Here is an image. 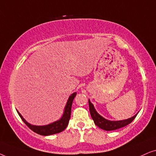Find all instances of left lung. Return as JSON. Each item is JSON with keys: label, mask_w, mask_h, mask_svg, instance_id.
Wrapping results in <instances>:
<instances>
[{"label": "left lung", "mask_w": 156, "mask_h": 156, "mask_svg": "<svg viewBox=\"0 0 156 156\" xmlns=\"http://www.w3.org/2000/svg\"><path fill=\"white\" fill-rule=\"evenodd\" d=\"M89 105L90 114L91 116V118H92L94 121V123L98 127H99L100 129L106 130V131H113V130H116V129H120V128L124 127L128 124H129V123H131L132 121H133V119L136 118V116H137V114H136L135 116L131 117V118H130L129 119H126V120H123V121H108V120H106V119H104V117L100 116V115L96 112L93 104L91 103L89 100Z\"/></svg>", "instance_id": "1"}]
</instances>
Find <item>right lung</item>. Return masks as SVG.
<instances>
[{"label": "right lung", "instance_id": "1", "mask_svg": "<svg viewBox=\"0 0 156 156\" xmlns=\"http://www.w3.org/2000/svg\"><path fill=\"white\" fill-rule=\"evenodd\" d=\"M76 94V92L72 94L68 99V101L66 104L65 108V112L62 116V118L59 120L55 121V122L50 123L49 125L46 126H33L30 124L29 123H27L24 119L23 118V116H21V114L19 113L18 111V114L20 117L22 119L23 122L32 131L35 132L36 133L40 134L42 136H50L52 135V134L58 133L60 132L63 131L66 128H67L68 123H69V121L70 119V116H71V110H72V104L73 102V100L75 97Z\"/></svg>", "mask_w": 156, "mask_h": 156}]
</instances>
